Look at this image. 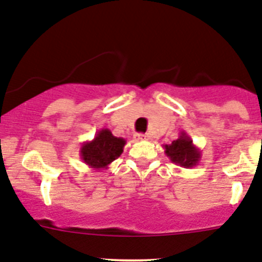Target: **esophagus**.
Returning a JSON list of instances; mask_svg holds the SVG:
<instances>
[{"mask_svg":"<svg viewBox=\"0 0 262 262\" xmlns=\"http://www.w3.org/2000/svg\"><path fill=\"white\" fill-rule=\"evenodd\" d=\"M135 139L136 140H147L148 135H145V134H136Z\"/></svg>","mask_w":262,"mask_h":262,"instance_id":"esophagus-1","label":"esophagus"}]
</instances>
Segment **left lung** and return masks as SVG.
<instances>
[{
	"label": "left lung",
	"instance_id": "left-lung-1",
	"mask_svg": "<svg viewBox=\"0 0 262 262\" xmlns=\"http://www.w3.org/2000/svg\"><path fill=\"white\" fill-rule=\"evenodd\" d=\"M164 149L171 162L186 169L196 166L200 162L201 150L192 143V139L186 131H182L179 138L171 144H165Z\"/></svg>",
	"mask_w": 262,
	"mask_h": 262
}]
</instances>
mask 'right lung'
Segmentation results:
<instances>
[{
	"label": "right lung",
	"mask_w": 262,
	"mask_h": 262,
	"mask_svg": "<svg viewBox=\"0 0 262 262\" xmlns=\"http://www.w3.org/2000/svg\"><path fill=\"white\" fill-rule=\"evenodd\" d=\"M126 140L117 138L107 128L97 131L91 141H84L80 147V158L84 164L93 170H105L113 161L123 152Z\"/></svg>",
	"instance_id": "add662e5"
}]
</instances>
